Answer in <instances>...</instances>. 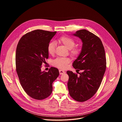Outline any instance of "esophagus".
Segmentation results:
<instances>
[{
    "mask_svg": "<svg viewBox=\"0 0 122 122\" xmlns=\"http://www.w3.org/2000/svg\"><path fill=\"white\" fill-rule=\"evenodd\" d=\"M59 73L60 75H62V74H63L64 73H65V71H62V70H59Z\"/></svg>",
    "mask_w": 122,
    "mask_h": 122,
    "instance_id": "obj_1",
    "label": "esophagus"
}]
</instances>
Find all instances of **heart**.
Returning <instances> with one entry per match:
<instances>
[{
  "label": "heart",
  "instance_id": "heart-1",
  "mask_svg": "<svg viewBox=\"0 0 122 122\" xmlns=\"http://www.w3.org/2000/svg\"><path fill=\"white\" fill-rule=\"evenodd\" d=\"M58 41L69 50V52L72 56H77L79 54L80 50L78 47H74L75 43L72 39L63 36L59 39ZM55 48L56 44L54 42H50L47 46L48 53L51 55H53L55 54ZM70 62L71 59L68 57H58L53 61V65L59 68L64 69L67 67V65Z\"/></svg>",
  "mask_w": 122,
  "mask_h": 122
}]
</instances>
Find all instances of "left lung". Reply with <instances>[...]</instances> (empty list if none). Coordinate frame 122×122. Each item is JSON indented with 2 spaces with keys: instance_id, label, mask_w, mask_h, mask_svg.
Segmentation results:
<instances>
[{
  "instance_id": "obj_1",
  "label": "left lung",
  "mask_w": 122,
  "mask_h": 122,
  "mask_svg": "<svg viewBox=\"0 0 122 122\" xmlns=\"http://www.w3.org/2000/svg\"><path fill=\"white\" fill-rule=\"evenodd\" d=\"M82 42L81 51L72 66L77 71H82L79 76L67 71L69 94L76 101L84 102L91 98L97 92L106 68V58L100 39L85 29L73 34Z\"/></svg>"
}]
</instances>
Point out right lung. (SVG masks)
Here are the masks:
<instances>
[{"label":"right lung","instance_id":"add662e5","mask_svg":"<svg viewBox=\"0 0 122 122\" xmlns=\"http://www.w3.org/2000/svg\"><path fill=\"white\" fill-rule=\"evenodd\" d=\"M56 31L37 29L24 35L17 44L16 70L20 83L25 93L37 100L48 97L53 91V82L59 75L58 69L50 68L41 71L42 65L48 59L47 46Z\"/></svg>","mask_w":122,"mask_h":122}]
</instances>
